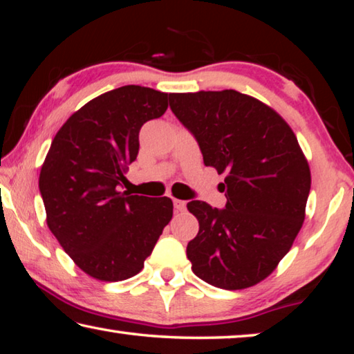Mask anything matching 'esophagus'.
I'll return each instance as SVG.
<instances>
[{"instance_id":"34e87169","label":"esophagus","mask_w":354,"mask_h":354,"mask_svg":"<svg viewBox=\"0 0 354 354\" xmlns=\"http://www.w3.org/2000/svg\"><path fill=\"white\" fill-rule=\"evenodd\" d=\"M173 206H175V209L178 212H183L185 211V206H187V203H185L184 200H173Z\"/></svg>"}]
</instances>
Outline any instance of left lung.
I'll use <instances>...</instances> for the list:
<instances>
[{"mask_svg":"<svg viewBox=\"0 0 354 354\" xmlns=\"http://www.w3.org/2000/svg\"><path fill=\"white\" fill-rule=\"evenodd\" d=\"M170 109L225 173L223 209L190 201L200 231L187 245L192 270L207 284L247 289L266 279L301 230L310 190L308 160L279 113L236 91L170 93Z\"/></svg>","mask_w":354,"mask_h":354,"instance_id":"left-lung-1","label":"left lung"}]
</instances>
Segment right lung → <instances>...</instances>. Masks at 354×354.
I'll return each mask as SVG.
<instances>
[{"label":"right lung","mask_w":354,"mask_h":354,"mask_svg":"<svg viewBox=\"0 0 354 354\" xmlns=\"http://www.w3.org/2000/svg\"><path fill=\"white\" fill-rule=\"evenodd\" d=\"M169 93L123 86L88 101L57 134L41 165L46 223L82 272L100 281L139 273L169 225L173 203L120 190L140 128L162 117Z\"/></svg>","instance_id":"obj_1"}]
</instances>
